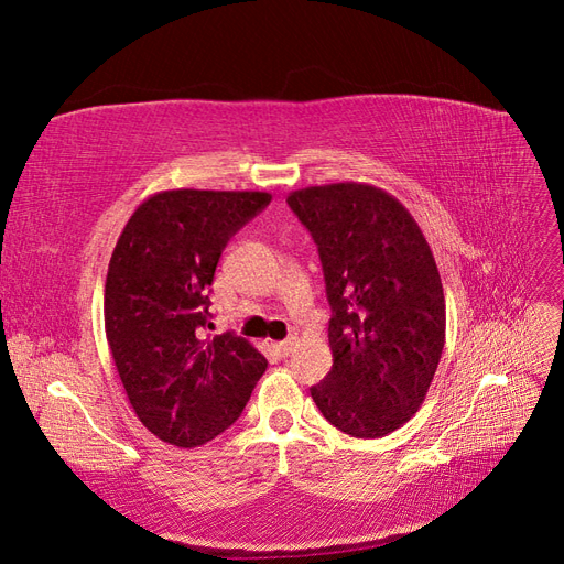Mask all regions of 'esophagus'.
<instances>
[{"label": "esophagus", "instance_id": "obj_1", "mask_svg": "<svg viewBox=\"0 0 564 564\" xmlns=\"http://www.w3.org/2000/svg\"><path fill=\"white\" fill-rule=\"evenodd\" d=\"M294 346H296V338H294V336H289V338L280 340V344H278L275 348H278V352H280L282 357H286L289 352H292V350H294Z\"/></svg>", "mask_w": 564, "mask_h": 564}]
</instances>
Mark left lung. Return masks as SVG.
Listing matches in <instances>:
<instances>
[{"label": "left lung", "instance_id": "8db88e82", "mask_svg": "<svg viewBox=\"0 0 564 564\" xmlns=\"http://www.w3.org/2000/svg\"><path fill=\"white\" fill-rule=\"evenodd\" d=\"M286 204L311 230L332 305L322 416L352 437H383L425 400L445 348V292L425 237L402 204L367 183L313 185Z\"/></svg>", "mask_w": 564, "mask_h": 564}]
</instances>
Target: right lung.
Wrapping results in <instances>:
<instances>
[{
	"label": "right lung",
	"instance_id": "add662e5",
	"mask_svg": "<svg viewBox=\"0 0 564 564\" xmlns=\"http://www.w3.org/2000/svg\"><path fill=\"white\" fill-rule=\"evenodd\" d=\"M270 197L162 191L135 207L115 245L108 346L135 416L169 445L199 447L230 429L268 367L247 338L204 329L220 251Z\"/></svg>",
	"mask_w": 564,
	"mask_h": 564
}]
</instances>
